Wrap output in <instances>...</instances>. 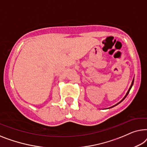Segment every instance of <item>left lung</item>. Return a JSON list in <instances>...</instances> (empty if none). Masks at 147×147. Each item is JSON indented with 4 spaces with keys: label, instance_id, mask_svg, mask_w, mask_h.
Listing matches in <instances>:
<instances>
[{
    "label": "left lung",
    "instance_id": "obj_1",
    "mask_svg": "<svg viewBox=\"0 0 147 147\" xmlns=\"http://www.w3.org/2000/svg\"><path fill=\"white\" fill-rule=\"evenodd\" d=\"M133 82H134V79L133 80V82H132V84H131V86H130V88H129V90H128V92H127V94H126L125 95V97H124V98H123V100H122L121 101V102H122V101H123V100H124V99H125V98H126V96H127V95H128V94H129V92H130V90H131V87H132V86H133ZM120 102H119V103H118V104H119V103ZM118 104H117V105H117ZM116 105H115V106H116ZM115 106H113V107H115Z\"/></svg>",
    "mask_w": 147,
    "mask_h": 147
}]
</instances>
